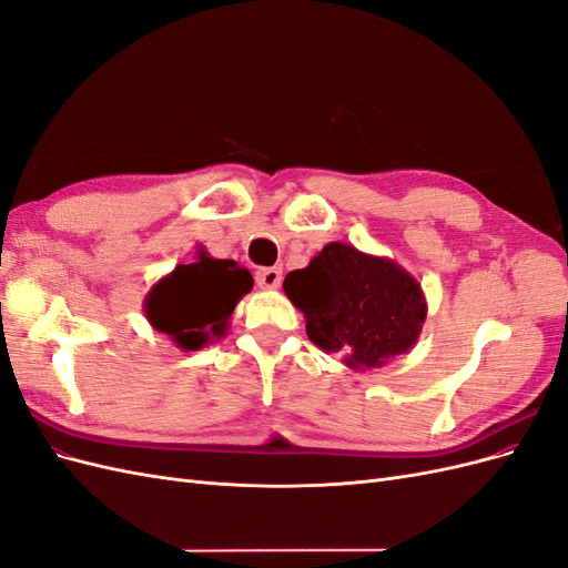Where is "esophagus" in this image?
Segmentation results:
<instances>
[{"label":"esophagus","instance_id":"obj_1","mask_svg":"<svg viewBox=\"0 0 568 568\" xmlns=\"http://www.w3.org/2000/svg\"><path fill=\"white\" fill-rule=\"evenodd\" d=\"M255 282L263 288H280L282 286V267H261L255 272Z\"/></svg>","mask_w":568,"mask_h":568}]
</instances>
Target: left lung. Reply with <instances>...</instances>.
I'll list each match as a JSON object with an SVG mask.
<instances>
[{
  "label": "left lung",
  "mask_w": 568,
  "mask_h": 568,
  "mask_svg": "<svg viewBox=\"0 0 568 568\" xmlns=\"http://www.w3.org/2000/svg\"><path fill=\"white\" fill-rule=\"evenodd\" d=\"M284 294L320 351L363 372L409 353L428 311L422 284L405 267L346 242L326 244L307 267L288 272Z\"/></svg>",
  "instance_id": "left-lung-1"
}]
</instances>
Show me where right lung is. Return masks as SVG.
<instances>
[{"instance_id":"add662e5","label":"right lung","mask_w":568,"mask_h":568,"mask_svg":"<svg viewBox=\"0 0 568 568\" xmlns=\"http://www.w3.org/2000/svg\"><path fill=\"white\" fill-rule=\"evenodd\" d=\"M253 288L251 272L199 251L196 261L168 272L144 298V315L182 351H199L230 329L236 303Z\"/></svg>"}]
</instances>
